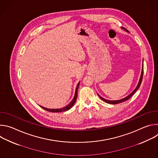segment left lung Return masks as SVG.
<instances>
[{
  "instance_id": "obj_1",
  "label": "left lung",
  "mask_w": 158,
  "mask_h": 158,
  "mask_svg": "<svg viewBox=\"0 0 158 158\" xmlns=\"http://www.w3.org/2000/svg\"><path fill=\"white\" fill-rule=\"evenodd\" d=\"M121 29H123V30H124L125 31H126V32H128V31L127 30V29H126L124 27H121ZM143 66H142V71H141V76H140V78H139V82H138V85H137V86H136V87L134 89V91L130 94H129L128 96H127L126 97H125L124 98H123V99H119V100H116V101H110V100H107V99H104V98H102L100 95H99L98 94V96L103 101H104L105 102H106V103H108V104H119V103H121V102H124V101H127V100H128L135 93H136V91H137V90L139 88V87H140V85H141V82H142V79H143Z\"/></svg>"
}]
</instances>
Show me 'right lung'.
<instances>
[{"instance_id":"obj_1","label":"right lung","mask_w":158,"mask_h":158,"mask_svg":"<svg viewBox=\"0 0 158 158\" xmlns=\"http://www.w3.org/2000/svg\"><path fill=\"white\" fill-rule=\"evenodd\" d=\"M79 84H80V81L78 82V84L77 85V87H76V91H75V94H74V97L73 99L71 101V102L68 105H67L66 106H65V107H64L62 108H60V109H48V108H46V107L40 106L42 108H43L44 109L48 111H49V112H63V111H66V110H69L73 106V105L74 104V103L76 101L77 97V90H78L79 86Z\"/></svg>"}]
</instances>
